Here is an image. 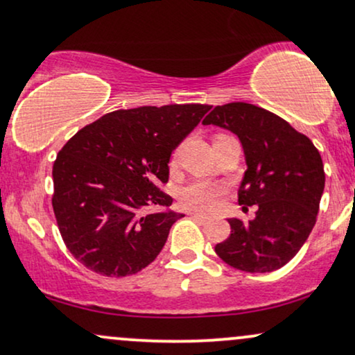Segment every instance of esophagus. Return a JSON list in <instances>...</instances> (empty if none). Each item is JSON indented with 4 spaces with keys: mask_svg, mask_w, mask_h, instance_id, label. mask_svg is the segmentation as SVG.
Returning <instances> with one entry per match:
<instances>
[{
    "mask_svg": "<svg viewBox=\"0 0 355 355\" xmlns=\"http://www.w3.org/2000/svg\"><path fill=\"white\" fill-rule=\"evenodd\" d=\"M188 214H190L193 219H196V221H200V223H203V224L211 221V218L205 216V214H201V213H196V211H188Z\"/></svg>",
    "mask_w": 355,
    "mask_h": 355,
    "instance_id": "1",
    "label": "esophagus"
}]
</instances>
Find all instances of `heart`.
Here are the masks:
<instances>
[{
    "label": "heart",
    "mask_w": 355,
    "mask_h": 355,
    "mask_svg": "<svg viewBox=\"0 0 355 355\" xmlns=\"http://www.w3.org/2000/svg\"><path fill=\"white\" fill-rule=\"evenodd\" d=\"M226 188L214 182H193L180 190V201L188 209L211 213L221 203Z\"/></svg>",
    "instance_id": "1"
}]
</instances>
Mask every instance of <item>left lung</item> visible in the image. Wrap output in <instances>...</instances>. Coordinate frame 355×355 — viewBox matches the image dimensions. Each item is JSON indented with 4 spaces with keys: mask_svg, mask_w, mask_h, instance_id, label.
<instances>
[{
    "mask_svg": "<svg viewBox=\"0 0 355 355\" xmlns=\"http://www.w3.org/2000/svg\"><path fill=\"white\" fill-rule=\"evenodd\" d=\"M239 137L245 165L239 205H257L249 223L230 219L216 254L250 273L273 272L297 255L316 223L324 167L313 142L280 116L249 103L216 106L203 119Z\"/></svg>",
    "mask_w": 355,
    "mask_h": 355,
    "instance_id": "8db88e82",
    "label": "left lung"
}]
</instances>
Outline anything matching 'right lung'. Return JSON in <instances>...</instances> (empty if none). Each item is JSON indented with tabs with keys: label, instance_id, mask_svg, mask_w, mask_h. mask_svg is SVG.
Listing matches in <instances>:
<instances>
[{
	"label": "right lung",
	"instance_id": "obj_1",
	"mask_svg": "<svg viewBox=\"0 0 355 355\" xmlns=\"http://www.w3.org/2000/svg\"><path fill=\"white\" fill-rule=\"evenodd\" d=\"M208 105L118 110L85 125L53 162L52 206L70 254L92 272H141L185 214L168 209V180L177 146L208 113Z\"/></svg>",
	"mask_w": 355,
	"mask_h": 355
}]
</instances>
